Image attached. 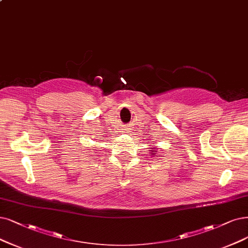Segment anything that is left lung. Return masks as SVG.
Wrapping results in <instances>:
<instances>
[{
    "instance_id": "obj_1",
    "label": "left lung",
    "mask_w": 248,
    "mask_h": 248,
    "mask_svg": "<svg viewBox=\"0 0 248 248\" xmlns=\"http://www.w3.org/2000/svg\"><path fill=\"white\" fill-rule=\"evenodd\" d=\"M151 152H153V153H154V154H155V152H157V151H156V150H155V148H154V149H153V150H151Z\"/></svg>"
}]
</instances>
